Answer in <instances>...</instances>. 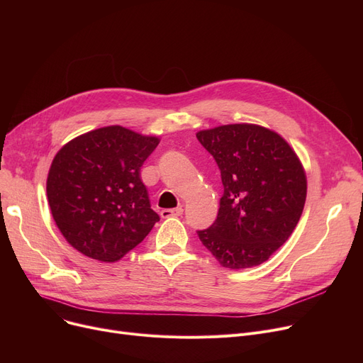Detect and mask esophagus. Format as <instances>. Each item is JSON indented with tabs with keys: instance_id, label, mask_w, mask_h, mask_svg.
<instances>
[{
	"instance_id": "esophagus-1",
	"label": "esophagus",
	"mask_w": 363,
	"mask_h": 363,
	"mask_svg": "<svg viewBox=\"0 0 363 363\" xmlns=\"http://www.w3.org/2000/svg\"><path fill=\"white\" fill-rule=\"evenodd\" d=\"M184 213V208L179 206V207H177V208H163V211L160 212V216L162 218H178V216H181Z\"/></svg>"
}]
</instances>
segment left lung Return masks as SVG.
I'll list each match as a JSON object with an SVG mask.
<instances>
[{"label": "left lung", "instance_id": "obj_1", "mask_svg": "<svg viewBox=\"0 0 363 363\" xmlns=\"http://www.w3.org/2000/svg\"><path fill=\"white\" fill-rule=\"evenodd\" d=\"M197 140L220 169L218 218L200 241L230 269L268 260L289 240L308 193L306 172L279 133L255 123L199 130Z\"/></svg>", "mask_w": 363, "mask_h": 363}]
</instances>
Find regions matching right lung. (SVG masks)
Listing matches in <instances>:
<instances>
[{
	"mask_svg": "<svg viewBox=\"0 0 363 363\" xmlns=\"http://www.w3.org/2000/svg\"><path fill=\"white\" fill-rule=\"evenodd\" d=\"M157 137L111 125L65 144L48 170L47 197L54 222L79 253L116 262L152 230V211L140 170Z\"/></svg>",
	"mask_w": 363,
	"mask_h": 363,
	"instance_id": "add662e5",
	"label": "right lung"
}]
</instances>
